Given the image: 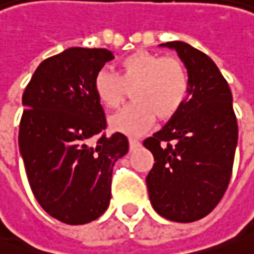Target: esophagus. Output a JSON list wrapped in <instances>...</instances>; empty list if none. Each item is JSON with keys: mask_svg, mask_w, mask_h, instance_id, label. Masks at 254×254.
<instances>
[{"mask_svg": "<svg viewBox=\"0 0 254 254\" xmlns=\"http://www.w3.org/2000/svg\"><path fill=\"white\" fill-rule=\"evenodd\" d=\"M128 143H130V149H131V150L140 146V141L136 140V138H128Z\"/></svg>", "mask_w": 254, "mask_h": 254, "instance_id": "1", "label": "esophagus"}]
</instances>
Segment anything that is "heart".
Here are the masks:
<instances>
[{"label": "heart", "instance_id": "heart-1", "mask_svg": "<svg viewBox=\"0 0 254 254\" xmlns=\"http://www.w3.org/2000/svg\"><path fill=\"white\" fill-rule=\"evenodd\" d=\"M94 92L105 108H118L131 89L133 104L110 118L113 130L141 136L159 120L181 110L188 94V73L181 61L138 50L118 62V73L101 69L94 76Z\"/></svg>", "mask_w": 254, "mask_h": 254}]
</instances>
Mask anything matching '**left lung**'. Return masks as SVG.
<instances>
[{
    "mask_svg": "<svg viewBox=\"0 0 254 254\" xmlns=\"http://www.w3.org/2000/svg\"><path fill=\"white\" fill-rule=\"evenodd\" d=\"M188 70V98L143 146L154 157L146 182L154 211L192 223L208 215L226 192L239 128L233 95L217 64L184 42H168Z\"/></svg>",
    "mask_w": 254,
    "mask_h": 254,
    "instance_id": "left-lung-1",
    "label": "left lung"
}]
</instances>
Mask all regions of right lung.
I'll list each match as a JSON object with an SVG mask.
<instances>
[{"label": "right lung", "mask_w": 254, "mask_h": 254, "mask_svg": "<svg viewBox=\"0 0 254 254\" xmlns=\"http://www.w3.org/2000/svg\"><path fill=\"white\" fill-rule=\"evenodd\" d=\"M113 59L107 49H66L39 64L23 94L18 146L28 184L40 207L64 224H86L105 212L113 168L128 152L124 134L104 133L92 86Z\"/></svg>", "instance_id": "obj_1"}]
</instances>
